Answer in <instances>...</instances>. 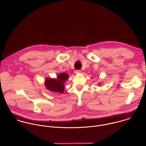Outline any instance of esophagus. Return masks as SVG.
<instances>
[{
  "instance_id": "esophagus-1",
  "label": "esophagus",
  "mask_w": 146,
  "mask_h": 146,
  "mask_svg": "<svg viewBox=\"0 0 146 146\" xmlns=\"http://www.w3.org/2000/svg\"><path fill=\"white\" fill-rule=\"evenodd\" d=\"M80 72H81V71H80V70H75V74H80Z\"/></svg>"
}]
</instances>
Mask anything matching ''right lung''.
<instances>
[{
	"label": "right lung",
	"instance_id": "obj_1",
	"mask_svg": "<svg viewBox=\"0 0 146 146\" xmlns=\"http://www.w3.org/2000/svg\"><path fill=\"white\" fill-rule=\"evenodd\" d=\"M68 76L67 73H61L57 75V79L46 78L45 80L46 88L54 93H63L64 91V83Z\"/></svg>",
	"mask_w": 146,
	"mask_h": 146
}]
</instances>
